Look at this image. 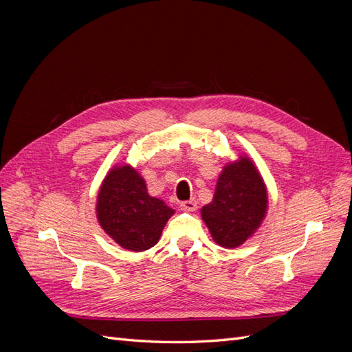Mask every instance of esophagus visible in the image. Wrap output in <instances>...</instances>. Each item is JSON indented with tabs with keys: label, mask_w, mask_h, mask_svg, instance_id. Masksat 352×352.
Listing matches in <instances>:
<instances>
[{
	"label": "esophagus",
	"mask_w": 352,
	"mask_h": 352,
	"mask_svg": "<svg viewBox=\"0 0 352 352\" xmlns=\"http://www.w3.org/2000/svg\"><path fill=\"white\" fill-rule=\"evenodd\" d=\"M180 208H182L184 211H195L198 208V204L195 199H189V201L180 202Z\"/></svg>",
	"instance_id": "esophagus-1"
}]
</instances>
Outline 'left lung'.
<instances>
[{"mask_svg":"<svg viewBox=\"0 0 352 352\" xmlns=\"http://www.w3.org/2000/svg\"><path fill=\"white\" fill-rule=\"evenodd\" d=\"M267 202V189L257 167L241 155L223 167L214 197L201 208V217L219 245L236 248L260 228Z\"/></svg>","mask_w":352,"mask_h":352,"instance_id":"left-lung-1","label":"left lung"}]
</instances>
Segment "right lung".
Instances as JSON below:
<instances>
[{
    "label": "right lung",
    "mask_w": 352,
    "mask_h": 352,
    "mask_svg": "<svg viewBox=\"0 0 352 352\" xmlns=\"http://www.w3.org/2000/svg\"><path fill=\"white\" fill-rule=\"evenodd\" d=\"M173 214L164 201L148 194L144 177L129 164L114 166L100 188L98 221L124 250L141 252L154 247Z\"/></svg>",
    "instance_id": "obj_1"
}]
</instances>
